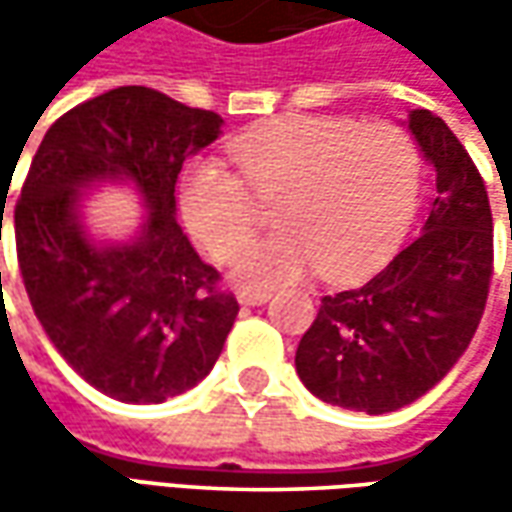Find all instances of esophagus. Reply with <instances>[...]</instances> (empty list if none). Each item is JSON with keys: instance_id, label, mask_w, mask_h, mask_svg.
Wrapping results in <instances>:
<instances>
[{"instance_id": "obj_1", "label": "esophagus", "mask_w": 512, "mask_h": 512, "mask_svg": "<svg viewBox=\"0 0 512 512\" xmlns=\"http://www.w3.org/2000/svg\"><path fill=\"white\" fill-rule=\"evenodd\" d=\"M267 299H270V290H239L242 305H265Z\"/></svg>"}]
</instances>
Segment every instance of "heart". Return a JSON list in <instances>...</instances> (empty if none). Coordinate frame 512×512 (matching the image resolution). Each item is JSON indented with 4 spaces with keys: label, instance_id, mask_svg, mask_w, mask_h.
<instances>
[{
    "label": "heart",
    "instance_id": "b5f03b06",
    "mask_svg": "<svg viewBox=\"0 0 512 512\" xmlns=\"http://www.w3.org/2000/svg\"><path fill=\"white\" fill-rule=\"evenodd\" d=\"M239 176L213 159L187 165L179 205L193 239L216 262H236L276 202L279 236L239 262L247 285H279L316 267L344 282L402 242L422 193V150L396 125L285 116L227 145Z\"/></svg>",
    "mask_w": 512,
    "mask_h": 512
}]
</instances>
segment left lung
<instances>
[{
	"instance_id": "1",
	"label": "left lung",
	"mask_w": 512,
	"mask_h": 512,
	"mask_svg": "<svg viewBox=\"0 0 512 512\" xmlns=\"http://www.w3.org/2000/svg\"><path fill=\"white\" fill-rule=\"evenodd\" d=\"M410 130L436 170L422 233L370 282L325 296L296 350L322 402L382 416L416 402L459 362L493 279V213L479 168L430 110Z\"/></svg>"
}]
</instances>
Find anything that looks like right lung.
I'll list each match as a JSON object with an SVG mask.
<instances>
[{
  "instance_id": "right-lung-1",
  "label": "right lung",
  "mask_w": 512,
  "mask_h": 512,
  "mask_svg": "<svg viewBox=\"0 0 512 512\" xmlns=\"http://www.w3.org/2000/svg\"><path fill=\"white\" fill-rule=\"evenodd\" d=\"M222 116L128 85L59 116L30 162L13 210L30 307L62 359L99 393L159 404L199 384L225 347L239 302L176 225L187 156ZM130 178L149 202L140 239L96 248L78 225V187Z\"/></svg>"
}]
</instances>
